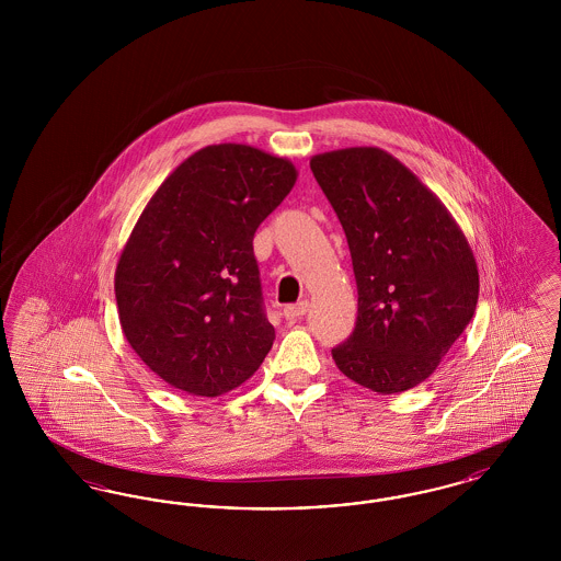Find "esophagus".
Here are the masks:
<instances>
[{
	"label": "esophagus",
	"mask_w": 561,
	"mask_h": 561,
	"mask_svg": "<svg viewBox=\"0 0 561 561\" xmlns=\"http://www.w3.org/2000/svg\"><path fill=\"white\" fill-rule=\"evenodd\" d=\"M307 309H309V302L307 300H302V302H296V305H288L286 309H284V318L294 323V321L300 320L305 313H307Z\"/></svg>",
	"instance_id": "esophagus-1"
}]
</instances>
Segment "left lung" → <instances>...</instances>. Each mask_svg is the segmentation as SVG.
Returning <instances> with one entry per match:
<instances>
[{
    "label": "left lung",
    "instance_id": "obj_1",
    "mask_svg": "<svg viewBox=\"0 0 561 561\" xmlns=\"http://www.w3.org/2000/svg\"><path fill=\"white\" fill-rule=\"evenodd\" d=\"M347 236L357 321L332 348L339 370L391 396L427 380L476 313L480 273L453 214L378 147L311 158Z\"/></svg>",
    "mask_w": 561,
    "mask_h": 561
}]
</instances>
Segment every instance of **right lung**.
<instances>
[{"label":"right lung","instance_id":"obj_1","mask_svg":"<svg viewBox=\"0 0 561 561\" xmlns=\"http://www.w3.org/2000/svg\"><path fill=\"white\" fill-rule=\"evenodd\" d=\"M293 161L210 145L153 193L115 268L119 323L170 387L218 398L259 370L275 341L252 240L296 183Z\"/></svg>","mask_w":561,"mask_h":561}]
</instances>
